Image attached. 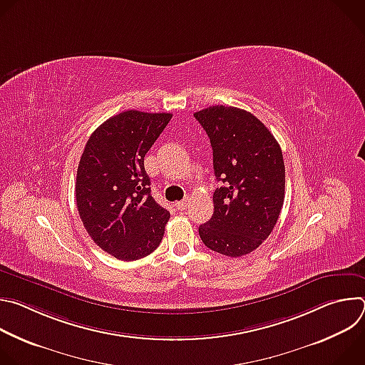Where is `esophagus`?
<instances>
[{
  "instance_id": "34e87169",
  "label": "esophagus",
  "mask_w": 365,
  "mask_h": 365,
  "mask_svg": "<svg viewBox=\"0 0 365 365\" xmlns=\"http://www.w3.org/2000/svg\"><path fill=\"white\" fill-rule=\"evenodd\" d=\"M187 205H189V199H183V200H180V202H176V203H175V206L178 207L179 211H185L186 207H187Z\"/></svg>"
}]
</instances>
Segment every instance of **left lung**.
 <instances>
[{"label": "left lung", "mask_w": 365, "mask_h": 365, "mask_svg": "<svg viewBox=\"0 0 365 365\" xmlns=\"http://www.w3.org/2000/svg\"><path fill=\"white\" fill-rule=\"evenodd\" d=\"M210 137L214 172V215L199 227L202 242L228 257H241L272 234L284 202L282 148L251 113L215 106L193 114Z\"/></svg>", "instance_id": "left-lung-1"}]
</instances>
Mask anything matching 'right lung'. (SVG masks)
<instances>
[{
	"label": "right lung",
	"mask_w": 365,
	"mask_h": 365,
	"mask_svg": "<svg viewBox=\"0 0 365 365\" xmlns=\"http://www.w3.org/2000/svg\"><path fill=\"white\" fill-rule=\"evenodd\" d=\"M170 113L124 111L101 124L86 141L76 173V206L85 230L123 262L143 258L162 242L170 212L154 200L144 155Z\"/></svg>",
	"instance_id": "obj_1"
}]
</instances>
